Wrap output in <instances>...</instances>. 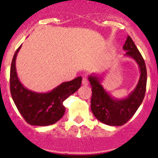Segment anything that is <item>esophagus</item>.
<instances>
[{"instance_id":"esophagus-1","label":"esophagus","mask_w":158,"mask_h":158,"mask_svg":"<svg viewBox=\"0 0 158 158\" xmlns=\"http://www.w3.org/2000/svg\"><path fill=\"white\" fill-rule=\"evenodd\" d=\"M81 82H82V85H85V86H87V85H88V79H87L86 77H83L82 81H81Z\"/></svg>"}]
</instances>
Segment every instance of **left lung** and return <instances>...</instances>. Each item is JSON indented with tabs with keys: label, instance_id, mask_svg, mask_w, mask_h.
Wrapping results in <instances>:
<instances>
[{
	"label": "left lung",
	"instance_id": "1",
	"mask_svg": "<svg viewBox=\"0 0 158 158\" xmlns=\"http://www.w3.org/2000/svg\"><path fill=\"white\" fill-rule=\"evenodd\" d=\"M123 48L126 51L125 56L135 59L140 71L137 87L128 97L122 99H114L103 88L100 78L96 76L88 77L92 87L90 100L92 112L97 119L108 126H119L128 122L138 109L146 93L147 71L142 55L130 36L127 37Z\"/></svg>",
	"mask_w": 158,
	"mask_h": 158
}]
</instances>
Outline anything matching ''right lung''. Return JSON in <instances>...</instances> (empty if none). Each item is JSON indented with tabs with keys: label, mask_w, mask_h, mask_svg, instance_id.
Wrapping results in <instances>:
<instances>
[{
	"label": "right lung",
	"mask_w": 158,
	"mask_h": 158,
	"mask_svg": "<svg viewBox=\"0 0 158 158\" xmlns=\"http://www.w3.org/2000/svg\"><path fill=\"white\" fill-rule=\"evenodd\" d=\"M21 46L17 49L10 68V92L18 110L32 126H46L54 124L64 114L63 102L80 88L81 77L61 83L48 93H36L27 89L18 78L15 60Z\"/></svg>",
	"instance_id": "right-lung-1"
}]
</instances>
